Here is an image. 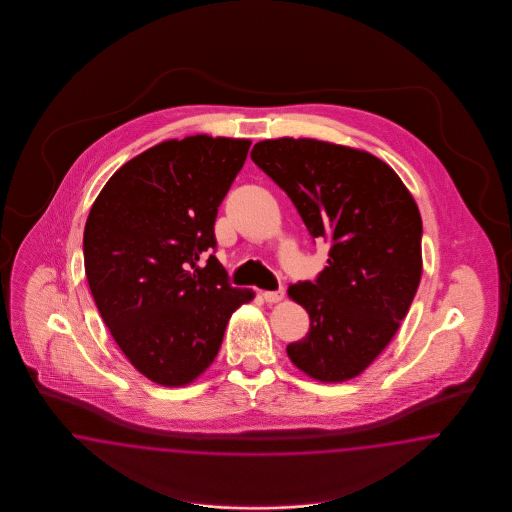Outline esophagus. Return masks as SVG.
I'll return each instance as SVG.
<instances>
[{"label":"esophagus","mask_w":512,"mask_h":512,"mask_svg":"<svg viewBox=\"0 0 512 512\" xmlns=\"http://www.w3.org/2000/svg\"><path fill=\"white\" fill-rule=\"evenodd\" d=\"M263 296L266 302L274 304V302L283 300V296H285V289H283V287H279L278 291H266V293H263Z\"/></svg>","instance_id":"1"}]
</instances>
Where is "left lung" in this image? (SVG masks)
Instances as JSON below:
<instances>
[{"label": "left lung", "mask_w": 512, "mask_h": 512, "mask_svg": "<svg viewBox=\"0 0 512 512\" xmlns=\"http://www.w3.org/2000/svg\"><path fill=\"white\" fill-rule=\"evenodd\" d=\"M251 159L287 193L311 238L330 244L315 281L289 287L310 313V332L287 355L317 381L353 379L394 338L419 289L417 202L387 163L347 146L285 137L257 142Z\"/></svg>", "instance_id": "1"}]
</instances>
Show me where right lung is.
Masks as SVG:
<instances>
[{
    "label": "right lung",
    "instance_id": "1",
    "mask_svg": "<svg viewBox=\"0 0 512 512\" xmlns=\"http://www.w3.org/2000/svg\"><path fill=\"white\" fill-rule=\"evenodd\" d=\"M251 142L195 135L127 161L93 202L84 268L95 306L125 357L150 381L182 387L216 358L249 302L217 261V208Z\"/></svg>",
    "mask_w": 512,
    "mask_h": 512
}]
</instances>
